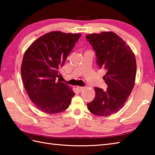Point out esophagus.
<instances>
[{"mask_svg":"<svg viewBox=\"0 0 155 155\" xmlns=\"http://www.w3.org/2000/svg\"><path fill=\"white\" fill-rule=\"evenodd\" d=\"M84 88V87H79V86H78V87H77V90L78 91V92H81L82 91H83V89Z\"/></svg>","mask_w":155,"mask_h":155,"instance_id":"esophagus-1","label":"esophagus"}]
</instances>
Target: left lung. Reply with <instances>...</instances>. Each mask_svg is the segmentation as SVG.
Segmentation results:
<instances>
[{"label": "left lung", "mask_w": 155, "mask_h": 155, "mask_svg": "<svg viewBox=\"0 0 155 155\" xmlns=\"http://www.w3.org/2000/svg\"><path fill=\"white\" fill-rule=\"evenodd\" d=\"M95 51L97 62L107 73L103 77L106 91L95 87V98L87 104L91 113L107 117L117 113L126 103L135 83L137 62L126 42L113 32L86 36Z\"/></svg>", "instance_id": "8db88e82"}]
</instances>
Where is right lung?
I'll list each match as a JSON object with an SVG mask.
<instances>
[{
  "mask_svg": "<svg viewBox=\"0 0 155 155\" xmlns=\"http://www.w3.org/2000/svg\"><path fill=\"white\" fill-rule=\"evenodd\" d=\"M81 37V34L48 32L30 45L23 56L21 75L30 99L39 110L56 114L68 108L74 93L60 81L58 69Z\"/></svg>",
  "mask_w": 155,
  "mask_h": 155,
  "instance_id": "1",
  "label": "right lung"
}]
</instances>
